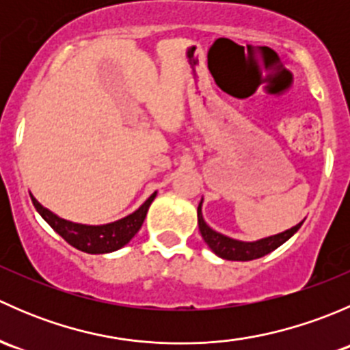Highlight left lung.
<instances>
[{
  "mask_svg": "<svg viewBox=\"0 0 350 350\" xmlns=\"http://www.w3.org/2000/svg\"><path fill=\"white\" fill-rule=\"evenodd\" d=\"M201 203H203V200H201L200 204H198V225H200L201 237H203V241L208 243V247H210L218 257L227 260L259 259V257L266 256V254L273 252L274 249L283 245V243L288 241V239H291L303 225L301 221V224L295 225V227L289 228V230L281 232V234L278 235H271V237L260 239V241H256V242L235 241V239H230L227 237V235L218 234V232H215L213 228L208 227L206 221L203 220V215H201Z\"/></svg>",
  "mask_w": 350,
  "mask_h": 350,
  "instance_id": "left-lung-1",
  "label": "left lung"
}]
</instances>
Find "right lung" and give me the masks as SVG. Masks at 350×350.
I'll return each mask as SVG.
<instances>
[{
	"instance_id": "1",
	"label": "right lung",
	"mask_w": 350,
	"mask_h": 350,
	"mask_svg": "<svg viewBox=\"0 0 350 350\" xmlns=\"http://www.w3.org/2000/svg\"><path fill=\"white\" fill-rule=\"evenodd\" d=\"M157 193H152L149 196V200L142 204L137 211H133L129 217L122 218L118 221H113V224L107 225H81V224H72V221H67L64 218H59L57 215L52 213L51 210L42 206L33 196L31 198V203L37 208V211L40 213V217L61 235L67 243H70L72 247H76L77 250H83L88 254H107L113 252V250L122 249L123 245H126L132 241L133 235L140 230L144 220H146L147 210H149L150 203L154 201V198Z\"/></svg>"
}]
</instances>
